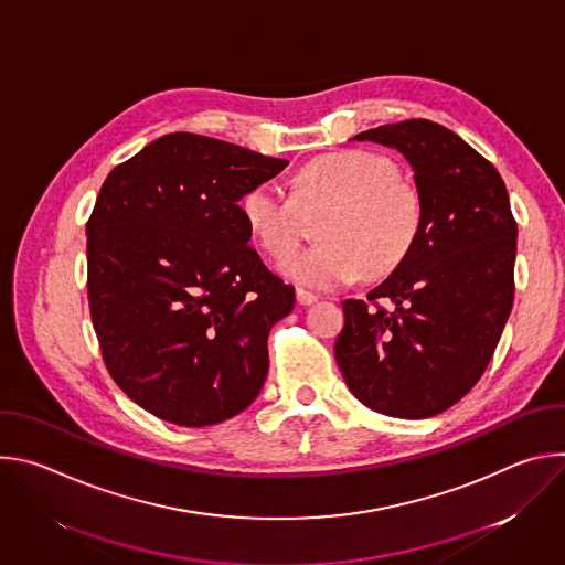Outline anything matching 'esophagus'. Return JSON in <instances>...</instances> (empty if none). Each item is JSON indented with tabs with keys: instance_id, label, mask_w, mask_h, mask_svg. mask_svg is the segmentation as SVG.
Here are the masks:
<instances>
[{
	"instance_id": "esophagus-1",
	"label": "esophagus",
	"mask_w": 565,
	"mask_h": 565,
	"mask_svg": "<svg viewBox=\"0 0 565 565\" xmlns=\"http://www.w3.org/2000/svg\"><path fill=\"white\" fill-rule=\"evenodd\" d=\"M315 301H317V297H315L312 292L297 288V303H299V306H310V303H315Z\"/></svg>"
}]
</instances>
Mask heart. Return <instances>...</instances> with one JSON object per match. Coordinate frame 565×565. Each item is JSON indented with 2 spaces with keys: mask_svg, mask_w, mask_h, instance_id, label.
<instances>
[{
  "mask_svg": "<svg viewBox=\"0 0 565 565\" xmlns=\"http://www.w3.org/2000/svg\"><path fill=\"white\" fill-rule=\"evenodd\" d=\"M331 200L337 210L320 228L326 244L289 258L300 239L296 201ZM241 214L259 248L289 259L281 275L308 290H338L366 275H386L412 250L420 230L418 192L397 179L393 160L364 149L319 156L297 174L295 196L275 181L250 188Z\"/></svg>",
  "mask_w": 565,
  "mask_h": 565,
  "instance_id": "heart-1",
  "label": "heart"
}]
</instances>
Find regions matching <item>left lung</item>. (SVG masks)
Masks as SVG:
<instances>
[{"label":"left lung","mask_w":565,"mask_h":565,"mask_svg":"<svg viewBox=\"0 0 565 565\" xmlns=\"http://www.w3.org/2000/svg\"><path fill=\"white\" fill-rule=\"evenodd\" d=\"M397 149L423 205L412 250L369 301L347 299L335 360L369 409L405 420L443 414L486 373L514 301L516 221L490 160L431 120L353 136Z\"/></svg>","instance_id":"left-lung-1"}]
</instances>
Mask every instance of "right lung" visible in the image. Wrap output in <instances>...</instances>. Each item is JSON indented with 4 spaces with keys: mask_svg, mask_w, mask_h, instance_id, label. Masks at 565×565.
<instances>
[{
    "mask_svg": "<svg viewBox=\"0 0 565 565\" xmlns=\"http://www.w3.org/2000/svg\"><path fill=\"white\" fill-rule=\"evenodd\" d=\"M286 166L177 131L103 183L87 223L94 329L116 384L156 418L210 427L262 393L295 288L250 246L238 201Z\"/></svg>",
    "mask_w": 565,
    "mask_h": 565,
    "instance_id": "obj_1",
    "label": "right lung"
}]
</instances>
